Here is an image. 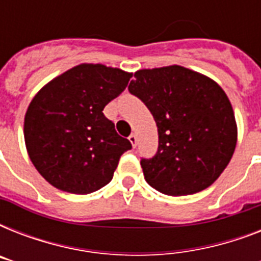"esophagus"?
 Segmentation results:
<instances>
[{
    "mask_svg": "<svg viewBox=\"0 0 261 261\" xmlns=\"http://www.w3.org/2000/svg\"><path fill=\"white\" fill-rule=\"evenodd\" d=\"M128 141L131 142V145H133V147L137 146V135L135 134H131L130 137H128Z\"/></svg>",
    "mask_w": 261,
    "mask_h": 261,
    "instance_id": "1",
    "label": "esophagus"
}]
</instances>
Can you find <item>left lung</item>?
<instances>
[{
    "instance_id": "1",
    "label": "left lung",
    "mask_w": 261,
    "mask_h": 261,
    "mask_svg": "<svg viewBox=\"0 0 261 261\" xmlns=\"http://www.w3.org/2000/svg\"><path fill=\"white\" fill-rule=\"evenodd\" d=\"M128 90L159 128V150L141 161L149 186L171 196L200 192L230 163L237 123L230 100L214 80L187 67L142 69Z\"/></svg>"
}]
</instances>
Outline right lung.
Returning <instances> with one entry per match:
<instances>
[{"label":"right lung","mask_w":261,"mask_h":261,"mask_svg":"<svg viewBox=\"0 0 261 261\" xmlns=\"http://www.w3.org/2000/svg\"><path fill=\"white\" fill-rule=\"evenodd\" d=\"M131 73L101 63H81L47 83L24 118V139L36 171L51 186L85 195L112 180L131 143L102 114Z\"/></svg>","instance_id":"obj_1"}]
</instances>
